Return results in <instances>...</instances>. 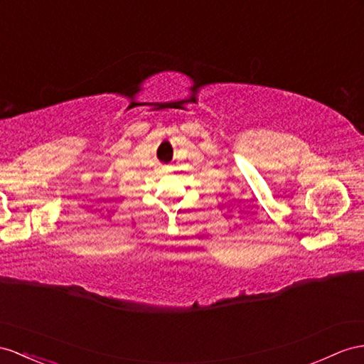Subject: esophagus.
<instances>
[{"label":"esophagus","instance_id":"obj_1","mask_svg":"<svg viewBox=\"0 0 364 364\" xmlns=\"http://www.w3.org/2000/svg\"><path fill=\"white\" fill-rule=\"evenodd\" d=\"M161 169H163V172H169V166H163Z\"/></svg>","mask_w":364,"mask_h":364}]
</instances>
